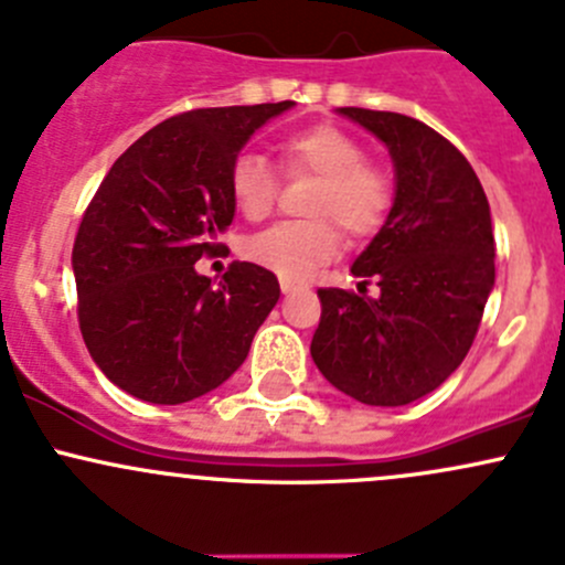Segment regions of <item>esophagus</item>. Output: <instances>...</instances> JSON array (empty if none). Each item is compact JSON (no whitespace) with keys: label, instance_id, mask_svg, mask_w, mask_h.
Instances as JSON below:
<instances>
[{"label":"esophagus","instance_id":"1","mask_svg":"<svg viewBox=\"0 0 565 565\" xmlns=\"http://www.w3.org/2000/svg\"><path fill=\"white\" fill-rule=\"evenodd\" d=\"M280 290L285 296L288 294H296V290H301V285H296V282H290V280H280Z\"/></svg>","mask_w":565,"mask_h":565}]
</instances>
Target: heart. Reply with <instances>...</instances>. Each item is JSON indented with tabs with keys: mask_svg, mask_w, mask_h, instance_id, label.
<instances>
[{
	"mask_svg": "<svg viewBox=\"0 0 565 565\" xmlns=\"http://www.w3.org/2000/svg\"><path fill=\"white\" fill-rule=\"evenodd\" d=\"M277 149L285 171L318 177L310 198L312 220H288L249 236L244 255L282 280H307L340 253L335 222L351 239H367L381 228L392 206V182L370 166L362 143L334 125L288 132ZM228 190L244 217L264 220L275 209L277 177L264 157L247 152L236 157Z\"/></svg>",
	"mask_w": 565,
	"mask_h": 565,
	"instance_id": "heart-1",
	"label": "heart"
}]
</instances>
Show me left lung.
Returning <instances> with one entry per match:
<instances>
[{"mask_svg":"<svg viewBox=\"0 0 565 565\" xmlns=\"http://www.w3.org/2000/svg\"><path fill=\"white\" fill-rule=\"evenodd\" d=\"M394 162L392 212L353 260L359 294L321 288L312 362L364 405L399 408L435 392L468 356L495 285V236L479 177L455 143L411 116L337 108ZM372 276L382 294L372 300Z\"/></svg>","mask_w":565,"mask_h":565,"instance_id":"1","label":"left lung"}]
</instances>
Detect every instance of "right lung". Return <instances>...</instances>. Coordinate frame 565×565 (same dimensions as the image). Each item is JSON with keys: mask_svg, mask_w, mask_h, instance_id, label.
<instances>
[{"mask_svg": "<svg viewBox=\"0 0 565 565\" xmlns=\"http://www.w3.org/2000/svg\"><path fill=\"white\" fill-rule=\"evenodd\" d=\"M294 100L198 108L143 132L97 188L73 244L78 323L110 383L143 403L179 405L228 381L280 299L247 260L223 280L195 271L234 223L231 168Z\"/></svg>", "mask_w": 565, "mask_h": 565, "instance_id": "add662e5", "label": "right lung"}]
</instances>
